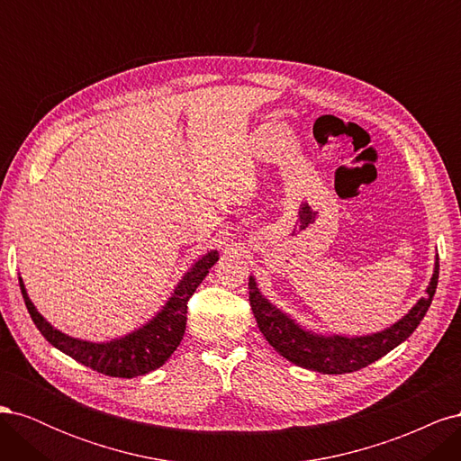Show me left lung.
<instances>
[{"mask_svg": "<svg viewBox=\"0 0 461 461\" xmlns=\"http://www.w3.org/2000/svg\"><path fill=\"white\" fill-rule=\"evenodd\" d=\"M438 285V256L435 269L425 290L413 308L384 330L364 337H342V334H321L302 327L283 310L261 294L256 278L249 275V305H252L258 327L275 350L294 366L325 375H342L367 367L394 350L421 323Z\"/></svg>", "mask_w": 461, "mask_h": 461, "instance_id": "1", "label": "left lung"}]
</instances>
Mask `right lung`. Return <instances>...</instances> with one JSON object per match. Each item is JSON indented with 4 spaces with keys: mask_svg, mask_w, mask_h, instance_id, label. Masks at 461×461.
Wrapping results in <instances>:
<instances>
[{
    "mask_svg": "<svg viewBox=\"0 0 461 461\" xmlns=\"http://www.w3.org/2000/svg\"><path fill=\"white\" fill-rule=\"evenodd\" d=\"M217 259V249H209L207 254L194 261L192 267L183 275L171 292V296L167 298L165 305H161V310L156 315L146 321L142 327L124 334V337L105 342L80 340L55 329L51 323H48L44 315L38 313L21 276L19 285L26 310H29L34 325L53 348H58L63 354L77 359L78 364L97 373L119 376V379H132V376L156 371L173 356L186 330V303Z\"/></svg>",
    "mask_w": 461,
    "mask_h": 461,
    "instance_id": "1",
    "label": "right lung"
}]
</instances>
